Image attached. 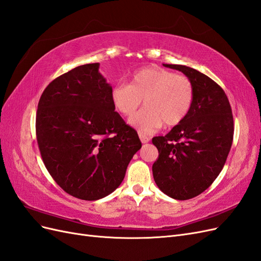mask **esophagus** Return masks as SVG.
I'll return each mask as SVG.
<instances>
[{
    "instance_id": "34e87169",
    "label": "esophagus",
    "mask_w": 261,
    "mask_h": 261,
    "mask_svg": "<svg viewBox=\"0 0 261 261\" xmlns=\"http://www.w3.org/2000/svg\"><path fill=\"white\" fill-rule=\"evenodd\" d=\"M138 136H139L140 141H141V143H143V144H147V143H149V141H150V138H149L148 136L144 135L143 133H139V134H138Z\"/></svg>"
}]
</instances>
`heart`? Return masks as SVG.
Returning <instances> with one entry per match:
<instances>
[{"instance_id":"obj_1","label":"heart","mask_w":261,"mask_h":261,"mask_svg":"<svg viewBox=\"0 0 261 261\" xmlns=\"http://www.w3.org/2000/svg\"><path fill=\"white\" fill-rule=\"evenodd\" d=\"M195 89L192 81L158 66H147L132 76L129 85L117 84L111 100L117 112L132 115L144 99L145 109L129 118V124L140 133L156 130L164 123L174 126L184 120L192 108Z\"/></svg>"}]
</instances>
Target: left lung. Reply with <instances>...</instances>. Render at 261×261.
I'll use <instances>...</instances> for the list:
<instances>
[{
  "mask_svg": "<svg viewBox=\"0 0 261 261\" xmlns=\"http://www.w3.org/2000/svg\"><path fill=\"white\" fill-rule=\"evenodd\" d=\"M163 66L186 75L195 96L184 120L165 136L152 138L159 151L152 173L161 192L187 200L206 191L224 167L234 134L232 109L223 89L207 75L185 65Z\"/></svg>",
  "mask_w": 261,
  "mask_h": 261,
  "instance_id": "obj_1",
  "label": "left lung"
}]
</instances>
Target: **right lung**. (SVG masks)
Masks as SVG:
<instances>
[{"label": "right lung", "mask_w": 261, "mask_h": 261, "mask_svg": "<svg viewBox=\"0 0 261 261\" xmlns=\"http://www.w3.org/2000/svg\"><path fill=\"white\" fill-rule=\"evenodd\" d=\"M99 66L81 65L55 78L42 92L36 116L46 170L63 191L83 200L114 192L141 148L137 132L115 112L112 87Z\"/></svg>", "instance_id": "add662e5"}]
</instances>
